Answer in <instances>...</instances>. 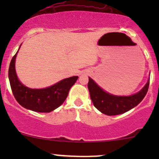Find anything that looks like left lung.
<instances>
[{
  "label": "left lung",
  "mask_w": 159,
  "mask_h": 159,
  "mask_svg": "<svg viewBox=\"0 0 159 159\" xmlns=\"http://www.w3.org/2000/svg\"><path fill=\"white\" fill-rule=\"evenodd\" d=\"M90 97L98 110L107 115L123 114L137 106L146 95L148 90L149 80L139 92L130 96H117L111 94L101 89L91 78H89Z\"/></svg>",
  "instance_id": "left-lung-1"
}]
</instances>
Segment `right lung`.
Returning a JSON list of instances; mask_svg holds the SVG:
<instances>
[{"label":"right lung","instance_id":"add662e5","mask_svg":"<svg viewBox=\"0 0 159 159\" xmlns=\"http://www.w3.org/2000/svg\"><path fill=\"white\" fill-rule=\"evenodd\" d=\"M18 51L11 59L8 70L11 88L17 102L24 108L37 112H50L58 108L67 98L78 76L65 78L46 89H29L20 82L16 74L15 59Z\"/></svg>","mask_w":159,"mask_h":159}]
</instances>
